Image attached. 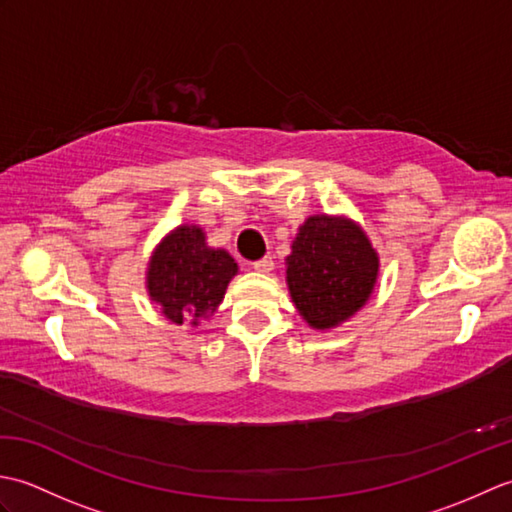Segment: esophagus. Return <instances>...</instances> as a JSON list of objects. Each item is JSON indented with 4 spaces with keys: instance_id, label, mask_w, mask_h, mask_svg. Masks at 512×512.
<instances>
[{
    "instance_id": "1",
    "label": "esophagus",
    "mask_w": 512,
    "mask_h": 512,
    "mask_svg": "<svg viewBox=\"0 0 512 512\" xmlns=\"http://www.w3.org/2000/svg\"><path fill=\"white\" fill-rule=\"evenodd\" d=\"M273 268H275V264H273V259H270V257L259 259V262H255V264H253V270H255V273H262V275H268L270 270H273Z\"/></svg>"
}]
</instances>
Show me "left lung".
<instances>
[{
    "mask_svg": "<svg viewBox=\"0 0 512 512\" xmlns=\"http://www.w3.org/2000/svg\"><path fill=\"white\" fill-rule=\"evenodd\" d=\"M290 248L286 286L312 330L339 328L372 297L380 257L365 228L350 215H310Z\"/></svg>",
    "mask_w": 512,
    "mask_h": 512,
    "instance_id": "obj_1",
    "label": "left lung"
}]
</instances>
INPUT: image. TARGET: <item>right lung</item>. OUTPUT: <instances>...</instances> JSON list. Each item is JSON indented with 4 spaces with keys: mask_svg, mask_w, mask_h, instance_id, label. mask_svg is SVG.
Here are the masks:
<instances>
[{
    "mask_svg": "<svg viewBox=\"0 0 512 512\" xmlns=\"http://www.w3.org/2000/svg\"><path fill=\"white\" fill-rule=\"evenodd\" d=\"M237 270L228 250L209 246L202 226L180 224L151 250L145 288L167 321L200 325L220 308Z\"/></svg>",
    "mask_w": 512,
    "mask_h": 512,
    "instance_id": "add662e5",
    "label": "right lung"
}]
</instances>
